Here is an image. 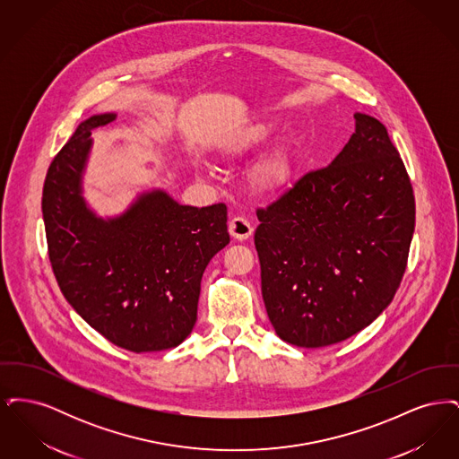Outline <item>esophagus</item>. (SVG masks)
Returning <instances> with one entry per match:
<instances>
[{"label":"esophagus","mask_w":459,"mask_h":459,"mask_svg":"<svg viewBox=\"0 0 459 459\" xmlns=\"http://www.w3.org/2000/svg\"><path fill=\"white\" fill-rule=\"evenodd\" d=\"M229 232L234 239H249L253 234V225L249 220L244 219V217H234L229 223Z\"/></svg>","instance_id":"1"}]
</instances>
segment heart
Segmentation results:
<instances>
[{"label": "heart", "mask_w": 459, "mask_h": 459, "mask_svg": "<svg viewBox=\"0 0 459 459\" xmlns=\"http://www.w3.org/2000/svg\"><path fill=\"white\" fill-rule=\"evenodd\" d=\"M264 134H266V129H263V127L239 132L227 143L225 148H227V152L239 153V152L251 148L253 144H256ZM255 177H256V182L266 191L285 189L292 182V177H294L292 161L287 154H275L270 160L263 161Z\"/></svg>", "instance_id": "b5f03b06"}]
</instances>
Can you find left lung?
Instances as JSON below:
<instances>
[{
	"mask_svg": "<svg viewBox=\"0 0 459 459\" xmlns=\"http://www.w3.org/2000/svg\"><path fill=\"white\" fill-rule=\"evenodd\" d=\"M333 161L258 210L262 294L277 335L324 348L368 327L391 305L415 232V196L382 122L354 113Z\"/></svg>",
	"mask_w": 459,
	"mask_h": 459,
	"instance_id": "8db88e82",
	"label": "left lung"
}]
</instances>
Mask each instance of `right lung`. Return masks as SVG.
I'll list each match as a JSON object with an SVG mask.
<instances>
[{"mask_svg":"<svg viewBox=\"0 0 459 459\" xmlns=\"http://www.w3.org/2000/svg\"><path fill=\"white\" fill-rule=\"evenodd\" d=\"M115 118L89 117L48 169L41 206L49 262L66 301L111 344L170 350L193 332L203 272L230 240L227 206H186L153 189L122 215L98 217L82 196V175L91 132Z\"/></svg>","mask_w":459,"mask_h":459,"instance_id":"right-lung-1","label":"right lung"}]
</instances>
